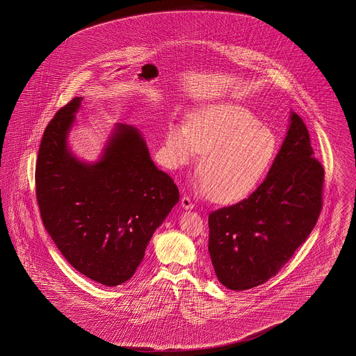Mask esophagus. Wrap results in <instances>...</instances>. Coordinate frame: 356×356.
<instances>
[{
	"label": "esophagus",
	"instance_id": "1",
	"mask_svg": "<svg viewBox=\"0 0 356 356\" xmlns=\"http://www.w3.org/2000/svg\"><path fill=\"white\" fill-rule=\"evenodd\" d=\"M181 207L185 209H191L194 207V204H193V202H191V198L188 197V195H184L181 198Z\"/></svg>",
	"mask_w": 356,
	"mask_h": 356
}]
</instances>
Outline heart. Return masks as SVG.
Masks as SVG:
<instances>
[{"label": "heart", "instance_id": "1", "mask_svg": "<svg viewBox=\"0 0 356 356\" xmlns=\"http://www.w3.org/2000/svg\"><path fill=\"white\" fill-rule=\"evenodd\" d=\"M165 156L174 165H189L198 152L202 189L220 203L243 200L269 172L277 138L242 105L220 103L200 108L188 124H171Z\"/></svg>", "mask_w": 356, "mask_h": 356}]
</instances>
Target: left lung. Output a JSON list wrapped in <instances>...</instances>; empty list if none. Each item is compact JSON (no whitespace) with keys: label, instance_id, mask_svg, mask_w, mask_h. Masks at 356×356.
Masks as SVG:
<instances>
[{"label":"left lung","instance_id":"1","mask_svg":"<svg viewBox=\"0 0 356 356\" xmlns=\"http://www.w3.org/2000/svg\"><path fill=\"white\" fill-rule=\"evenodd\" d=\"M324 167L298 114L266 179L239 203L212 211L209 252L216 277L233 291L277 275L307 239L323 207Z\"/></svg>","mask_w":356,"mask_h":356}]
</instances>
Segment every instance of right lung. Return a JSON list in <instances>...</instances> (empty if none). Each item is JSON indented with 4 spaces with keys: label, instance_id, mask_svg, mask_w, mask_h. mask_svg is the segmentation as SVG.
<instances>
[{
    "label": "right lung",
    "instance_id": "right-lung-1",
    "mask_svg": "<svg viewBox=\"0 0 356 356\" xmlns=\"http://www.w3.org/2000/svg\"><path fill=\"white\" fill-rule=\"evenodd\" d=\"M82 97L44 129L35 163L40 213L64 259L104 286L138 269L156 227L179 202L172 177L158 170L138 129L118 124L94 165L70 153L67 138Z\"/></svg>",
    "mask_w": 356,
    "mask_h": 356
}]
</instances>
